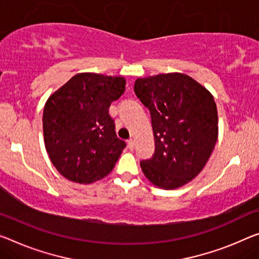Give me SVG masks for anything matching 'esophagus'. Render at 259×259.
<instances>
[{
    "mask_svg": "<svg viewBox=\"0 0 259 259\" xmlns=\"http://www.w3.org/2000/svg\"><path fill=\"white\" fill-rule=\"evenodd\" d=\"M127 146H128V149L130 150H133L134 149V141H133V139H130V140L127 141Z\"/></svg>",
    "mask_w": 259,
    "mask_h": 259,
    "instance_id": "34e87169",
    "label": "esophagus"
}]
</instances>
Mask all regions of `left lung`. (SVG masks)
Returning <instances> with one entry per match:
<instances>
[{
  "mask_svg": "<svg viewBox=\"0 0 259 259\" xmlns=\"http://www.w3.org/2000/svg\"><path fill=\"white\" fill-rule=\"evenodd\" d=\"M134 91L150 111L155 152L140 162L147 180L174 190L196 178L218 140V110L212 94L189 75L137 78Z\"/></svg>",
  "mask_w": 259,
  "mask_h": 259,
  "instance_id": "8db88e82",
  "label": "left lung"
}]
</instances>
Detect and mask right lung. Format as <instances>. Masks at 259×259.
I'll return each mask as SVG.
<instances>
[{"mask_svg":"<svg viewBox=\"0 0 259 259\" xmlns=\"http://www.w3.org/2000/svg\"><path fill=\"white\" fill-rule=\"evenodd\" d=\"M125 85L122 76L79 73L47 99L44 141L51 162L67 180L91 184L116 165L126 143L117 138L109 107Z\"/></svg>","mask_w":259,"mask_h":259,"instance_id":"1","label":"right lung"}]
</instances>
